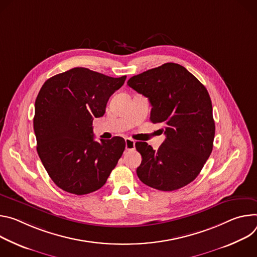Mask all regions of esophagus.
<instances>
[{
  "label": "esophagus",
  "mask_w": 257,
  "mask_h": 257,
  "mask_svg": "<svg viewBox=\"0 0 257 257\" xmlns=\"http://www.w3.org/2000/svg\"><path fill=\"white\" fill-rule=\"evenodd\" d=\"M125 149L127 151H132V150H135V141L130 139V138H126L125 139Z\"/></svg>",
  "instance_id": "obj_1"
}]
</instances>
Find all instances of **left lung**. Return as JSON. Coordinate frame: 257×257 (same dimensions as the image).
Here are the masks:
<instances>
[{
  "label": "left lung",
  "instance_id": "obj_1",
  "mask_svg": "<svg viewBox=\"0 0 257 257\" xmlns=\"http://www.w3.org/2000/svg\"><path fill=\"white\" fill-rule=\"evenodd\" d=\"M127 84L149 99L150 120L163 123L166 137L158 150L146 142L136 143L142 155L139 179L160 191L187 186L200 174L213 147L215 125L206 88L177 63L135 75Z\"/></svg>",
  "mask_w": 257,
  "mask_h": 257
}]
</instances>
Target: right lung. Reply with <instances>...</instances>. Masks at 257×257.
<instances>
[{"instance_id": "1", "label": "right lung", "mask_w": 257, "mask_h": 257, "mask_svg": "<svg viewBox=\"0 0 257 257\" xmlns=\"http://www.w3.org/2000/svg\"><path fill=\"white\" fill-rule=\"evenodd\" d=\"M126 76L111 77L75 67L47 79L36 100L37 151L52 181L63 191L99 190L125 149L121 137L96 142L93 120L104 115Z\"/></svg>"}]
</instances>
